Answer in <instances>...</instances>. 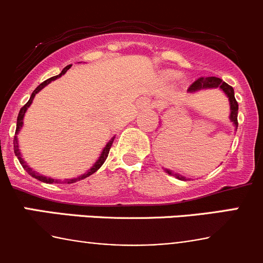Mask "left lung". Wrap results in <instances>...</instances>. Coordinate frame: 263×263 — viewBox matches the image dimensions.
<instances>
[{
	"label": "left lung",
	"mask_w": 263,
	"mask_h": 263,
	"mask_svg": "<svg viewBox=\"0 0 263 263\" xmlns=\"http://www.w3.org/2000/svg\"><path fill=\"white\" fill-rule=\"evenodd\" d=\"M215 87H219L221 89L222 91L225 92L228 98H229V103H230V121L233 122V124L235 126V128L238 127V103L235 100L234 97V89H233L230 85H228L227 82H224L221 79L219 78H200L198 80H196L188 87V91L190 92H195L198 91V90H203V89H215ZM166 173L168 174H173V172L166 169ZM176 178L182 179V181H185V177L181 176V174H174Z\"/></svg>",
	"instance_id": "8db88e82"
}]
</instances>
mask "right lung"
Returning a JSON list of instances; mask_svg holds the SVG:
<instances>
[{
  "mask_svg": "<svg viewBox=\"0 0 263 263\" xmlns=\"http://www.w3.org/2000/svg\"><path fill=\"white\" fill-rule=\"evenodd\" d=\"M70 67H71V65H70V66H66V67L63 68V70H62V72H61L60 75H57V76H53V78L48 79V80H46V81H43V82H42V84L39 85V86L36 87V89L34 90L33 92H31V97H30V99H29V100H28V103H26V104L24 105L23 108H21V109H20V112H18V116H17V122H16V131H15V137H14V151H15V155L17 156L18 161H20V164H21V165H23V168L25 169V171L28 172V173L30 174L31 177H34V178H35V179H38V181H41V182H44V183H61V181H60V179H53V178H49V177H44V176H42V174H39V173H36V172H34L33 169L30 168V166H28V165H26V163H25V161H24V159L21 158L20 150H18V144H17V134H18V132H20L21 127H23V123H24V122H23V121H24V116H25V112H26V110H28V108L30 107V104H31V103H33V99H34V97H35V94H38V92L41 91V90L43 89L44 86H47V85H48L49 82H52L53 80H55V79H58V78H61V76H62V75H65V73L67 72V70H70ZM113 140H115V137H113V139H110V140H109V142H108V144L105 145V147L103 148L102 154H100L99 159H98V160L95 161V164H94V165H92L91 168H90L89 171L86 172V173L81 174V176L76 177V178L66 179V181H63L62 183H67V184H70V183H75V182L80 181V179H84V178H86V177H89V176H91V174H94L95 172H97L98 169H99L100 166L103 165V164H104L105 159L108 158V154H109L110 146H112V144H113Z\"/></svg>",
  "mask_w": 263,
  "mask_h": 263,
  "instance_id": "obj_1",
  "label": "right lung"
}]
</instances>
